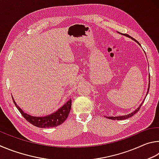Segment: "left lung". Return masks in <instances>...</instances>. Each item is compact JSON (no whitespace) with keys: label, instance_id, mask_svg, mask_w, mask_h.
<instances>
[{"label":"left lung","instance_id":"obj_1","mask_svg":"<svg viewBox=\"0 0 159 159\" xmlns=\"http://www.w3.org/2000/svg\"><path fill=\"white\" fill-rule=\"evenodd\" d=\"M118 33H119V32H118ZM123 35H124V36H126V37H128V38H131L133 40H134L135 42H136V43H137L139 44V45L141 46V45H140V44L139 43L137 40H135L134 38H133L130 37V35H127V34H123ZM149 87H150V77H149V85H148V89H147V93H146L145 98H146V96H147V94H148L149 90ZM144 99L143 100V102H142V103H141L140 105H139V107L137 108V109H135L134 111H133V112H130V114H128V115H126L118 116H105V117L107 118V119H113V120H122V119H128V118H129V117H131L132 116H133V115H135V114L137 113V112H138V111H139V110L140 109V107H141V106H142V105H143V103L144 102Z\"/></svg>","mask_w":159,"mask_h":159}]
</instances>
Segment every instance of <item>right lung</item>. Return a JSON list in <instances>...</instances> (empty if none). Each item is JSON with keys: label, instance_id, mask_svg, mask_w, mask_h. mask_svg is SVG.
I'll return each instance as SVG.
<instances>
[{"label": "right lung", "instance_id": "1", "mask_svg": "<svg viewBox=\"0 0 159 159\" xmlns=\"http://www.w3.org/2000/svg\"><path fill=\"white\" fill-rule=\"evenodd\" d=\"M12 100L18 110L29 123L33 124V126L39 128H43V129L56 127L59 126L61 124H63L66 121V119L68 118L70 111L71 109L72 104L71 99H70L63 106H61L59 109L55 111L54 112L52 113L51 115H48L44 116H34L29 115V114L24 112L19 107V105H16L13 97Z\"/></svg>", "mask_w": 159, "mask_h": 159}]
</instances>
